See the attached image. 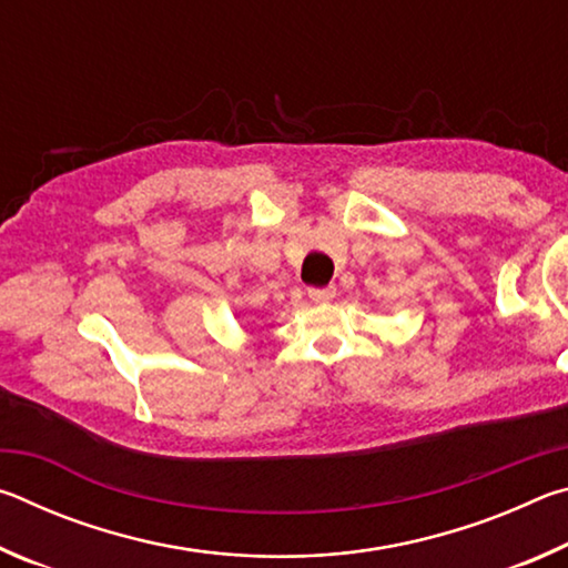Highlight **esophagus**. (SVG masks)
Listing matches in <instances>:
<instances>
[{
  "label": "esophagus",
  "mask_w": 568,
  "mask_h": 568,
  "mask_svg": "<svg viewBox=\"0 0 568 568\" xmlns=\"http://www.w3.org/2000/svg\"><path fill=\"white\" fill-rule=\"evenodd\" d=\"M307 297H311L313 303H331L333 297H335V287H333V285L311 287V291H307Z\"/></svg>",
  "instance_id": "1"
}]
</instances>
